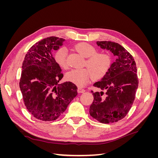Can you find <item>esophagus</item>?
<instances>
[{
    "mask_svg": "<svg viewBox=\"0 0 158 158\" xmlns=\"http://www.w3.org/2000/svg\"><path fill=\"white\" fill-rule=\"evenodd\" d=\"M85 89H84L82 88H81V87L78 88V93H83V92H85Z\"/></svg>",
    "mask_w": 158,
    "mask_h": 158,
    "instance_id": "1",
    "label": "esophagus"
}]
</instances>
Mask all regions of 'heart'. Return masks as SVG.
Returning <instances> with one entry per match:
<instances>
[{
	"mask_svg": "<svg viewBox=\"0 0 158 158\" xmlns=\"http://www.w3.org/2000/svg\"><path fill=\"white\" fill-rule=\"evenodd\" d=\"M80 55L87 58L82 69H73L66 74V78L70 82L79 86H84L92 79L101 78L107 74L111 64V58L106 52H96L95 47L88 43H80L74 47ZM68 51L60 47L55 54V60L61 68L67 69Z\"/></svg>",
	"mask_w": 158,
	"mask_h": 158,
	"instance_id": "heart-1",
	"label": "heart"
}]
</instances>
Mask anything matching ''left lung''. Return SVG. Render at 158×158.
I'll use <instances>...</instances> for the list:
<instances>
[{
  "label": "left lung",
  "mask_w": 158,
  "mask_h": 158,
  "mask_svg": "<svg viewBox=\"0 0 158 158\" xmlns=\"http://www.w3.org/2000/svg\"><path fill=\"white\" fill-rule=\"evenodd\" d=\"M102 49L111 51L116 60L103 77L94 85L103 92L92 93L94 102L89 114L102 123L117 122L125 117L135 101L138 85L136 63L132 56L117 43L97 41Z\"/></svg>",
  "instance_id": "8db88e82"
}]
</instances>
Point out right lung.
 Instances as JSON below:
<instances>
[{
    "label": "right lung",
    "instance_id": "add662e5",
    "mask_svg": "<svg viewBox=\"0 0 158 158\" xmlns=\"http://www.w3.org/2000/svg\"><path fill=\"white\" fill-rule=\"evenodd\" d=\"M64 41L63 38L49 37L37 42L22 63L20 88L23 102L27 111L39 120H56L78 94L73 82L59 84L63 74L52 52Z\"/></svg>",
    "mask_w": 158,
    "mask_h": 158
}]
</instances>
